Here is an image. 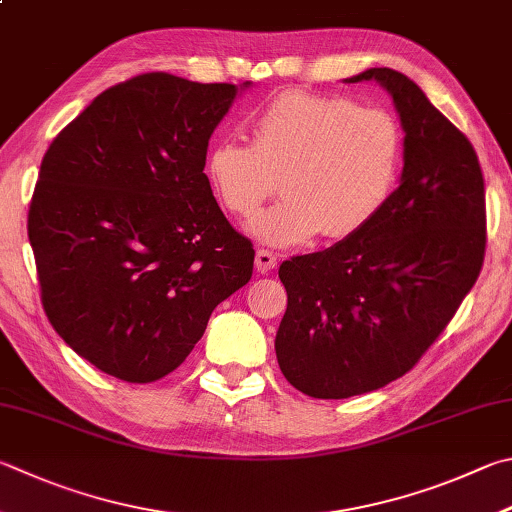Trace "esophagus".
Here are the masks:
<instances>
[{
  "label": "esophagus",
  "mask_w": 512,
  "mask_h": 512,
  "mask_svg": "<svg viewBox=\"0 0 512 512\" xmlns=\"http://www.w3.org/2000/svg\"><path fill=\"white\" fill-rule=\"evenodd\" d=\"M255 268L262 275H268L273 271V268H277V255L271 253V250L259 248L257 255H255Z\"/></svg>",
  "instance_id": "1"
}]
</instances>
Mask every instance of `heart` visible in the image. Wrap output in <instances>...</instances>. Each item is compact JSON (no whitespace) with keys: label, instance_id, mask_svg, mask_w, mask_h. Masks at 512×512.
<instances>
[{"label":"heart","instance_id":"obj_1","mask_svg":"<svg viewBox=\"0 0 512 512\" xmlns=\"http://www.w3.org/2000/svg\"><path fill=\"white\" fill-rule=\"evenodd\" d=\"M403 136L380 107L342 96L284 91L250 118V145L212 141L203 172L232 217H253L273 197L284 199L250 221V235L291 248L315 235L345 239L374 221L394 192Z\"/></svg>","mask_w":512,"mask_h":512}]
</instances>
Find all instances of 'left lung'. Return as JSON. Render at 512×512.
I'll return each instance as SVG.
<instances>
[{
	"instance_id": "8db88e82",
	"label": "left lung",
	"mask_w": 512,
	"mask_h": 512,
	"mask_svg": "<svg viewBox=\"0 0 512 512\" xmlns=\"http://www.w3.org/2000/svg\"><path fill=\"white\" fill-rule=\"evenodd\" d=\"M405 129L401 185L356 235L280 266L288 304L275 338L284 378L313 398H349L405 376L448 327L486 255L477 152L414 80L367 69Z\"/></svg>"
}]
</instances>
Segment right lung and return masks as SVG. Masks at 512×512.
<instances>
[{
	"instance_id": "right-lung-1",
	"label": "right lung",
	"mask_w": 512,
	"mask_h": 512,
	"mask_svg": "<svg viewBox=\"0 0 512 512\" xmlns=\"http://www.w3.org/2000/svg\"><path fill=\"white\" fill-rule=\"evenodd\" d=\"M235 96L226 82L143 73L102 91L44 154L29 208L44 313L109 376L170 374L253 275V244L203 174Z\"/></svg>"
}]
</instances>
